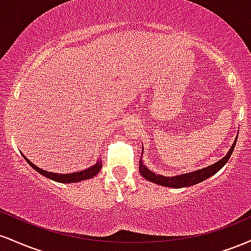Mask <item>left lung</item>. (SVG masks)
I'll return each instance as SVG.
<instances>
[{"instance_id":"1","label":"left lung","mask_w":251,"mask_h":251,"mask_svg":"<svg viewBox=\"0 0 251 251\" xmlns=\"http://www.w3.org/2000/svg\"><path fill=\"white\" fill-rule=\"evenodd\" d=\"M235 145H236V142L232 144L231 149L229 150V152H227L226 157L222 158V159L218 160L217 163L212 164V165L208 166V168L197 170V171L195 172L180 175V176H177V177H165V176L155 175L154 172L150 171L149 169H146L145 165H143V162L140 160L139 162L140 175H142L145 179L152 181V183L159 184V185H164V186H170V188H185V186L195 185V184L205 180L206 178L211 177V176L215 175L216 172L220 171V170L226 165L227 160H229L230 155H231L232 151H234L235 149Z\"/></svg>"}]
</instances>
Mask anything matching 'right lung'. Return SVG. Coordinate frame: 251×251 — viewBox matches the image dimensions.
<instances>
[{
  "label": "right lung",
  "mask_w": 251,
  "mask_h": 251,
  "mask_svg": "<svg viewBox=\"0 0 251 251\" xmlns=\"http://www.w3.org/2000/svg\"><path fill=\"white\" fill-rule=\"evenodd\" d=\"M22 155H24V158L27 160V163L29 164L31 168L35 170V171L39 172L40 175L45 176V177L50 178V179H51V180L59 181V183H76V181L93 178L94 176H97L98 174H99L100 169H101V166H102L101 162H98L96 165L91 166V168L87 170H83V171L74 172V174H67V175L53 174V172H48V171H45V170H41L40 168H37V166L34 165V164L31 163L29 159H27V158L25 157V154H22Z\"/></svg>",
  "instance_id": "obj_1"
}]
</instances>
